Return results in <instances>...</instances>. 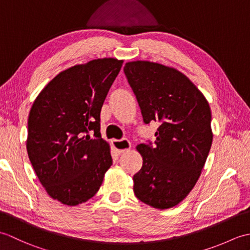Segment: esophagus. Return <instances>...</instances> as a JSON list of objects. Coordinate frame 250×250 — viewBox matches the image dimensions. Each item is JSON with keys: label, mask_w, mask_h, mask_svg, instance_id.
I'll return each instance as SVG.
<instances>
[{"label": "esophagus", "mask_w": 250, "mask_h": 250, "mask_svg": "<svg viewBox=\"0 0 250 250\" xmlns=\"http://www.w3.org/2000/svg\"><path fill=\"white\" fill-rule=\"evenodd\" d=\"M111 145H113L114 149L118 153H124L131 148V143L125 139L120 140V141L114 140L113 142H111Z\"/></svg>", "instance_id": "obj_1"}]
</instances>
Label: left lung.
Returning a JSON list of instances; mask_svg holds the SVG:
<instances>
[{
    "mask_svg": "<svg viewBox=\"0 0 250 250\" xmlns=\"http://www.w3.org/2000/svg\"><path fill=\"white\" fill-rule=\"evenodd\" d=\"M124 71L145 124L157 121L155 144L136 149L143 167L133 176L136 198L153 208L179 204L193 189L213 142L209 104L174 67L150 61L126 62Z\"/></svg>",
    "mask_w": 250,
    "mask_h": 250,
    "instance_id": "8db88e82",
    "label": "left lung"
}]
</instances>
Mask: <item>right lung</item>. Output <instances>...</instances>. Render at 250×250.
<instances>
[{"instance_id":"obj_1","label":"right lung","mask_w":250,"mask_h":250,"mask_svg":"<svg viewBox=\"0 0 250 250\" xmlns=\"http://www.w3.org/2000/svg\"><path fill=\"white\" fill-rule=\"evenodd\" d=\"M122 63L103 58L62 71L32 105L28 156L46 192L62 204L91 199L113 164L109 144L101 137L100 113Z\"/></svg>"}]
</instances>
